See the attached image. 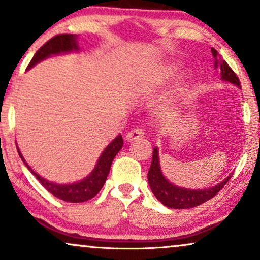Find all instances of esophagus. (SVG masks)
<instances>
[{"label": "esophagus", "instance_id": "obj_1", "mask_svg": "<svg viewBox=\"0 0 260 260\" xmlns=\"http://www.w3.org/2000/svg\"><path fill=\"white\" fill-rule=\"evenodd\" d=\"M144 137V132H143V129H140V128H134V129L129 131L126 134V140L127 142H133V140H137V139H140Z\"/></svg>", "mask_w": 260, "mask_h": 260}]
</instances>
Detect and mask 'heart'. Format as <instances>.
I'll return each instance as SVG.
<instances>
[{
    "label": "heart",
    "mask_w": 260,
    "mask_h": 260,
    "mask_svg": "<svg viewBox=\"0 0 260 260\" xmlns=\"http://www.w3.org/2000/svg\"><path fill=\"white\" fill-rule=\"evenodd\" d=\"M177 71H178L177 66H175V64L165 66L164 68H161L159 72L155 73V77L153 78V83L155 85L162 84V83L168 82V80L171 79L172 77L177 73Z\"/></svg>",
    "instance_id": "b5f03b06"
}]
</instances>
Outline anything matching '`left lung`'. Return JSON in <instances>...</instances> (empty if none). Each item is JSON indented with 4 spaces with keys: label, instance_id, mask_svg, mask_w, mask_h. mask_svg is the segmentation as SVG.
<instances>
[{
    "label": "left lung",
    "instance_id": "1",
    "mask_svg": "<svg viewBox=\"0 0 260 260\" xmlns=\"http://www.w3.org/2000/svg\"><path fill=\"white\" fill-rule=\"evenodd\" d=\"M211 52H213L214 59H215V67H220V71H221V78L226 80V82H231L232 84L241 86L240 79L232 71V68L228 64V62L219 55V52L215 49H211ZM230 177L226 178L225 181H222L221 183H219L215 187L201 190L184 189V188L176 187L172 183H170L161 174L156 148L153 151V160H151L150 169H149L148 172V181L154 196L164 205L172 209H188L198 207V205L215 197L222 189L223 186L228 183Z\"/></svg>",
    "mask_w": 260,
    "mask_h": 260
}]
</instances>
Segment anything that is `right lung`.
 <instances>
[{
	"instance_id": "right-lung-1",
	"label": "right lung",
	"mask_w": 260,
	"mask_h": 260,
	"mask_svg": "<svg viewBox=\"0 0 260 260\" xmlns=\"http://www.w3.org/2000/svg\"><path fill=\"white\" fill-rule=\"evenodd\" d=\"M76 39L77 38L74 37L73 34L55 35V37L50 39V40H47L46 43L35 52L34 57L31 58L30 63L28 64V68H31L35 63L40 62L41 59L49 57L50 55L68 52L72 51V50H78ZM122 147H123V139H122V136H118L117 138L112 140L109 144V147H106L105 150L103 151L96 166H95L94 171L83 181L77 182V183L73 184H57L44 180V178L40 177L37 172L32 171L30 166L25 162V160L23 159L20 151H18V153H19V156L22 157L23 162L25 164L26 168L30 170L31 174L38 178V181L43 184L45 189L49 190L51 194L57 197V198L62 199V201L64 202L82 203L89 201V199H91L92 197H95L100 192L104 183H105L107 175H109L110 172V169H111L113 157H115L116 154L121 150ZM17 150H19V149H17Z\"/></svg>"
}]
</instances>
